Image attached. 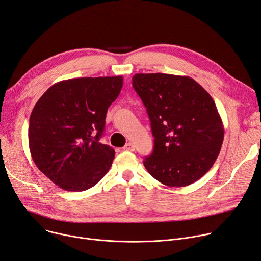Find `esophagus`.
Returning <instances> with one entry per match:
<instances>
[{
  "instance_id": "esophagus-1",
  "label": "esophagus",
  "mask_w": 261,
  "mask_h": 261,
  "mask_svg": "<svg viewBox=\"0 0 261 261\" xmlns=\"http://www.w3.org/2000/svg\"><path fill=\"white\" fill-rule=\"evenodd\" d=\"M123 150H124V151H134V150H135V145H134L133 143L128 142V143H126L125 145H124Z\"/></svg>"
}]
</instances>
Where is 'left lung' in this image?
<instances>
[{
  "label": "left lung",
  "instance_id": "obj_1",
  "mask_svg": "<svg viewBox=\"0 0 261 261\" xmlns=\"http://www.w3.org/2000/svg\"><path fill=\"white\" fill-rule=\"evenodd\" d=\"M133 86L146 107L154 150L143 165L169 187L200 179L219 156L224 126L213 97L189 76L137 73Z\"/></svg>",
  "mask_w": 261,
  "mask_h": 261
}]
</instances>
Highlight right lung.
Segmentation results:
<instances>
[{"mask_svg": "<svg viewBox=\"0 0 261 261\" xmlns=\"http://www.w3.org/2000/svg\"><path fill=\"white\" fill-rule=\"evenodd\" d=\"M122 86V76L66 80L49 87L36 103L29 126L31 155L61 189L85 191L109 171L115 150L98 140Z\"/></svg>", "mask_w": 261, "mask_h": 261, "instance_id": "1", "label": "right lung"}]
</instances>
